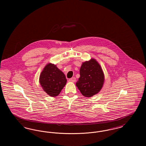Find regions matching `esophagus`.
I'll use <instances>...</instances> for the list:
<instances>
[{
	"label": "esophagus",
	"mask_w": 146,
	"mask_h": 146,
	"mask_svg": "<svg viewBox=\"0 0 146 146\" xmlns=\"http://www.w3.org/2000/svg\"><path fill=\"white\" fill-rule=\"evenodd\" d=\"M76 81V79L74 77H73V78H72L69 79V82H72V83H74Z\"/></svg>",
	"instance_id": "34e87169"
}]
</instances>
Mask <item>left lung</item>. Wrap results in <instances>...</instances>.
<instances>
[{
    "label": "left lung",
    "mask_w": 146,
    "mask_h": 146,
    "mask_svg": "<svg viewBox=\"0 0 146 146\" xmlns=\"http://www.w3.org/2000/svg\"><path fill=\"white\" fill-rule=\"evenodd\" d=\"M104 82L103 70L95 59L91 58L83 62L76 86L84 96L90 97L96 95L102 88Z\"/></svg>",
    "instance_id": "obj_1"
}]
</instances>
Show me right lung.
Segmentation results:
<instances>
[{"label": "right lung", "instance_id": "right-lung-1", "mask_svg": "<svg viewBox=\"0 0 146 146\" xmlns=\"http://www.w3.org/2000/svg\"><path fill=\"white\" fill-rule=\"evenodd\" d=\"M39 83L42 89L51 97L60 94L67 83L65 75L55 64L48 63L39 76Z\"/></svg>", "mask_w": 146, "mask_h": 146}]
</instances>
